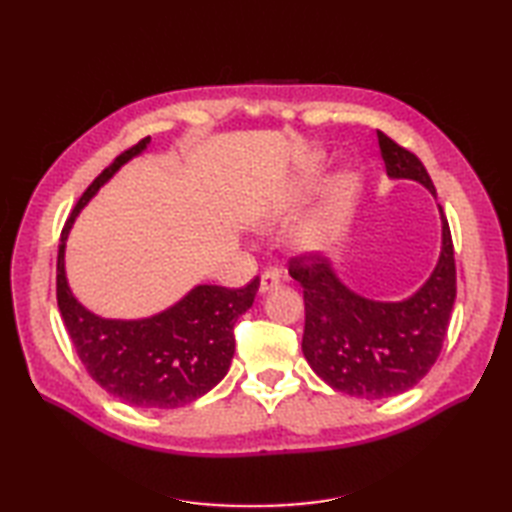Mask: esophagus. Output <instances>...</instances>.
Returning a JSON list of instances; mask_svg holds the SVG:
<instances>
[{"label": "esophagus", "mask_w": 512, "mask_h": 512, "mask_svg": "<svg viewBox=\"0 0 512 512\" xmlns=\"http://www.w3.org/2000/svg\"><path fill=\"white\" fill-rule=\"evenodd\" d=\"M279 284H281V279H279V275L275 273V270H266V273L262 275V279H259V292H262V295H266V292L275 290Z\"/></svg>", "instance_id": "obj_1"}]
</instances>
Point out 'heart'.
Wrapping results in <instances>:
<instances>
[{
    "label": "heart",
    "instance_id": "b5f03b06",
    "mask_svg": "<svg viewBox=\"0 0 512 512\" xmlns=\"http://www.w3.org/2000/svg\"><path fill=\"white\" fill-rule=\"evenodd\" d=\"M356 200V180L350 173H343L334 180L319 213H314L306 224H301L292 235V246L303 255H317L332 248L345 231L347 217Z\"/></svg>",
    "mask_w": 512,
    "mask_h": 512
}]
</instances>
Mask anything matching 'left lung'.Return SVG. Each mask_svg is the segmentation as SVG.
Wrapping results in <instances>:
<instances>
[{"label":"left lung","mask_w":512,"mask_h":512,"mask_svg":"<svg viewBox=\"0 0 512 512\" xmlns=\"http://www.w3.org/2000/svg\"><path fill=\"white\" fill-rule=\"evenodd\" d=\"M391 180H413L433 198L436 187L420 158L378 132ZM440 209L442 246L427 281L400 301L358 295L336 275L330 259H290V277L303 288L306 330L301 350L332 389L380 400L405 394L438 361L455 303V259L447 217Z\"/></svg>","instance_id":"obj_1"}]
</instances>
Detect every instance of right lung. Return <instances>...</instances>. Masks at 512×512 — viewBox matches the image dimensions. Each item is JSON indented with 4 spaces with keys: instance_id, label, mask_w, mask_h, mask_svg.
<instances>
[{
    "instance_id": "obj_1",
    "label": "right lung",
    "mask_w": 512,
    "mask_h": 512,
    "mask_svg": "<svg viewBox=\"0 0 512 512\" xmlns=\"http://www.w3.org/2000/svg\"><path fill=\"white\" fill-rule=\"evenodd\" d=\"M149 143L147 136L118 156L76 202L61 233L57 301L76 354L107 394L138 409H176L198 400L226 376L235 354L233 325L253 306L259 279L239 290L200 284L145 319H105L74 297L65 275V242L74 220Z\"/></svg>"
}]
</instances>
